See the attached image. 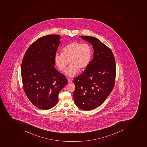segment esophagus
Listing matches in <instances>:
<instances>
[{"mask_svg": "<svg viewBox=\"0 0 147 147\" xmlns=\"http://www.w3.org/2000/svg\"><path fill=\"white\" fill-rule=\"evenodd\" d=\"M68 82L69 83H72V80L71 79H70V78H69L68 79Z\"/></svg>", "mask_w": 147, "mask_h": 147, "instance_id": "34e87169", "label": "esophagus"}]
</instances>
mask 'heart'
Returning <instances> with one entry per match:
<instances>
[{
  "instance_id": "heart-1",
  "label": "heart",
  "mask_w": 147,
  "mask_h": 147,
  "mask_svg": "<svg viewBox=\"0 0 147 147\" xmlns=\"http://www.w3.org/2000/svg\"><path fill=\"white\" fill-rule=\"evenodd\" d=\"M92 57L91 46L87 43L74 42L64 46L62 53H57L54 62L60 70L65 69L69 63L70 65L64 71L68 77H74L81 69L87 67Z\"/></svg>"
}]
</instances>
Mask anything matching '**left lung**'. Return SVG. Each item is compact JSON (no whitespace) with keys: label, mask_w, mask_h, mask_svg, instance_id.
I'll use <instances>...</instances> for the list:
<instances>
[{"label":"left lung","mask_w":147,"mask_h":147,"mask_svg":"<svg viewBox=\"0 0 147 147\" xmlns=\"http://www.w3.org/2000/svg\"><path fill=\"white\" fill-rule=\"evenodd\" d=\"M80 38L91 44L93 58L84 73L75 78L74 102L80 109L89 111L102 105L111 94L115 83L116 66L113 52L93 36Z\"/></svg>","instance_id":"1"}]
</instances>
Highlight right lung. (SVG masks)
Returning a JSON list of instances; mask_svg holds the SVG:
<instances>
[{
  "label": "right lung",
  "instance_id": "add662e5",
  "mask_svg": "<svg viewBox=\"0 0 147 147\" xmlns=\"http://www.w3.org/2000/svg\"><path fill=\"white\" fill-rule=\"evenodd\" d=\"M59 35L42 36L30 46L21 65L24 90L30 102L40 109L54 107L67 80L54 65V57L61 41Z\"/></svg>",
  "mask_w": 147,
  "mask_h": 147
}]
</instances>
